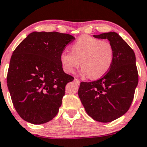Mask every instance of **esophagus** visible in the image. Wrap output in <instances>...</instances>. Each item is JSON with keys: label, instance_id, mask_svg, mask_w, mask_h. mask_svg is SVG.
Listing matches in <instances>:
<instances>
[{"label": "esophagus", "instance_id": "1", "mask_svg": "<svg viewBox=\"0 0 147 147\" xmlns=\"http://www.w3.org/2000/svg\"><path fill=\"white\" fill-rule=\"evenodd\" d=\"M74 81H75L76 84H78V85H79V84H80V81H79L78 79H76V78H75V79H74Z\"/></svg>", "mask_w": 147, "mask_h": 147}]
</instances>
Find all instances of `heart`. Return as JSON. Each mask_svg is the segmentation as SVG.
Wrapping results in <instances>:
<instances>
[{"instance_id":"b5f03b06","label":"heart","mask_w":147,"mask_h":147,"mask_svg":"<svg viewBox=\"0 0 147 147\" xmlns=\"http://www.w3.org/2000/svg\"><path fill=\"white\" fill-rule=\"evenodd\" d=\"M70 50L71 53L63 51L60 55L61 66L66 73H73L81 62L83 75L98 79L105 75L112 64V45L100 39L82 35L72 44Z\"/></svg>"}]
</instances>
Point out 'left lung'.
<instances>
[{"label": "left lung", "instance_id": "left-lung-1", "mask_svg": "<svg viewBox=\"0 0 147 147\" xmlns=\"http://www.w3.org/2000/svg\"><path fill=\"white\" fill-rule=\"evenodd\" d=\"M107 39L114 49L113 62L102 78L81 82L78 94L87 114L95 121L109 123L124 115L133 101L138 72L133 49L115 32L94 35Z\"/></svg>", "mask_w": 147, "mask_h": 147}]
</instances>
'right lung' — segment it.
<instances>
[{"mask_svg":"<svg viewBox=\"0 0 147 147\" xmlns=\"http://www.w3.org/2000/svg\"><path fill=\"white\" fill-rule=\"evenodd\" d=\"M75 38L66 33L33 32L13 51L7 83L19 116L35 125L59 112L65 87L74 77L63 72L60 55Z\"/></svg>","mask_w":147,"mask_h":147,"instance_id":"right-lung-1","label":"right lung"}]
</instances>
